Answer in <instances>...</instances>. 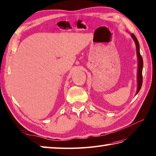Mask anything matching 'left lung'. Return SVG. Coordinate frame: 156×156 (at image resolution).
I'll return each instance as SVG.
<instances>
[{"instance_id":"left-lung-1","label":"left lung","mask_w":156,"mask_h":156,"mask_svg":"<svg viewBox=\"0 0 156 156\" xmlns=\"http://www.w3.org/2000/svg\"><path fill=\"white\" fill-rule=\"evenodd\" d=\"M132 37L133 38L136 44V50H137V56L138 58V70H137V90L136 94L139 92L141 88H142V82H143V76H142V70H143V58L141 56L140 52V45L139 42L137 41L136 37L133 34H131Z\"/></svg>"}]
</instances>
